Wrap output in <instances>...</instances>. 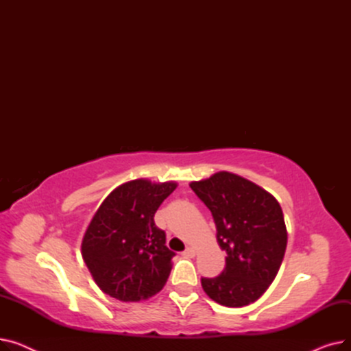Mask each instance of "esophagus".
I'll return each mask as SVG.
<instances>
[{"instance_id":"34e87169","label":"esophagus","mask_w":351,"mask_h":351,"mask_svg":"<svg viewBox=\"0 0 351 351\" xmlns=\"http://www.w3.org/2000/svg\"><path fill=\"white\" fill-rule=\"evenodd\" d=\"M183 256H185V257H193L195 254H196V252H195V249L193 247H188L185 252H183L182 253Z\"/></svg>"}]
</instances>
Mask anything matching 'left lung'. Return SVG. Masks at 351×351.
<instances>
[{"label": "left lung", "mask_w": 351, "mask_h": 351, "mask_svg": "<svg viewBox=\"0 0 351 351\" xmlns=\"http://www.w3.org/2000/svg\"><path fill=\"white\" fill-rule=\"evenodd\" d=\"M189 186L212 212L217 243L226 252L222 274L204 278L202 287L226 307L254 303L274 280L287 246L279 202L256 183L226 171Z\"/></svg>", "instance_id": "1"}]
</instances>
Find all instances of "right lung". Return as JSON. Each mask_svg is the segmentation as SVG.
Returning <instances> with one entry per match:
<instances>
[{
  "mask_svg": "<svg viewBox=\"0 0 351 351\" xmlns=\"http://www.w3.org/2000/svg\"><path fill=\"white\" fill-rule=\"evenodd\" d=\"M176 182L135 179L110 192L89 222L81 245L98 287L121 302L146 300L162 290L175 253L154 216Z\"/></svg>",
  "mask_w": 351,
  "mask_h": 351,
  "instance_id": "add662e5",
  "label": "right lung"
}]
</instances>
